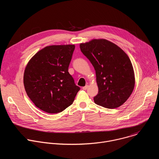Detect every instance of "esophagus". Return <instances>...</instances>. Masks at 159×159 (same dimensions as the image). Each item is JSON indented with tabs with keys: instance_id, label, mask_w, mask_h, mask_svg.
<instances>
[{
	"instance_id": "1",
	"label": "esophagus",
	"mask_w": 159,
	"mask_h": 159,
	"mask_svg": "<svg viewBox=\"0 0 159 159\" xmlns=\"http://www.w3.org/2000/svg\"><path fill=\"white\" fill-rule=\"evenodd\" d=\"M88 88H89V85H86L85 86H84V87H82V89L85 90H87Z\"/></svg>"
}]
</instances>
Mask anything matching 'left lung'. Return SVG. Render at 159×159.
Wrapping results in <instances>:
<instances>
[{
  "instance_id": "8db88e82",
  "label": "left lung",
  "mask_w": 159,
  "mask_h": 159,
  "mask_svg": "<svg viewBox=\"0 0 159 159\" xmlns=\"http://www.w3.org/2000/svg\"><path fill=\"white\" fill-rule=\"evenodd\" d=\"M83 54L94 67L98 92L96 104L107 109L120 107L130 96L135 85L131 61L125 52L105 39L80 44Z\"/></svg>"
}]
</instances>
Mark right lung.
I'll list each match as a JSON object with an SVG mask.
<instances>
[{
    "label": "right lung",
    "mask_w": 159,
    "mask_h": 159,
    "mask_svg": "<svg viewBox=\"0 0 159 159\" xmlns=\"http://www.w3.org/2000/svg\"><path fill=\"white\" fill-rule=\"evenodd\" d=\"M74 49V45L47 46L27 64L24 87L28 97L40 110L57 114L72 104L80 89L68 72Z\"/></svg>",
    "instance_id": "obj_1"
}]
</instances>
